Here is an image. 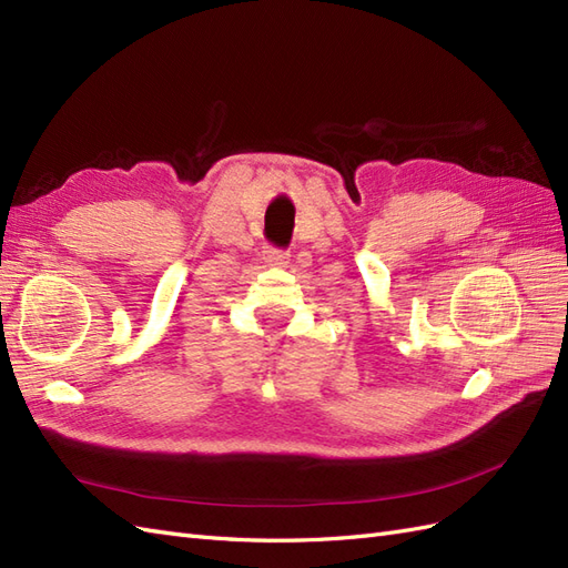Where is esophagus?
<instances>
[{"label": "esophagus", "instance_id": "34e87169", "mask_svg": "<svg viewBox=\"0 0 568 568\" xmlns=\"http://www.w3.org/2000/svg\"><path fill=\"white\" fill-rule=\"evenodd\" d=\"M264 261L271 268H285L287 266V254L281 250H266Z\"/></svg>", "mask_w": 568, "mask_h": 568}]
</instances>
